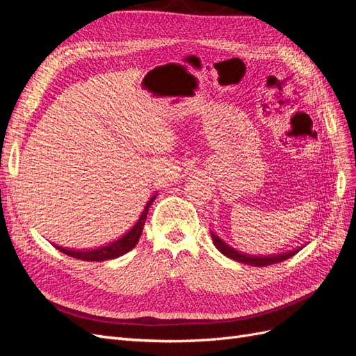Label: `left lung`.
Instances as JSON below:
<instances>
[{
	"label": "left lung",
	"mask_w": 356,
	"mask_h": 356,
	"mask_svg": "<svg viewBox=\"0 0 356 356\" xmlns=\"http://www.w3.org/2000/svg\"><path fill=\"white\" fill-rule=\"evenodd\" d=\"M211 236H212V241H213V245L217 250L224 254L225 257L232 258V260H236L239 263H245V264H251V266H258V267H263V266H268V264H275V263H281L284 260H288L289 257L296 255L301 248L298 246L297 250H293V251H286V252H282V254H275V255H250V254H243L241 251L236 250V248H232L230 245L225 243L220 236H217L215 233L211 232Z\"/></svg>",
	"instance_id": "1"
}]
</instances>
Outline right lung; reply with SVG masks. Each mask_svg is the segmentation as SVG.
<instances>
[{"label":"right lung","mask_w":356,"mask_h":356,"mask_svg":"<svg viewBox=\"0 0 356 356\" xmlns=\"http://www.w3.org/2000/svg\"><path fill=\"white\" fill-rule=\"evenodd\" d=\"M154 199H156V196H153L152 199L147 202V204L144 207V211L141 213V217H139L136 224L123 236V238H120L118 241H115L110 245H106V246L98 248V250H92V251H74V250H65V248H60V246H56V250H59L60 252L67 254L72 258H77V260H84V261L113 260V258H117V257H120V255L129 252L132 250V248L136 246L139 238H141L148 209H149V207H152V203L154 202Z\"/></svg>","instance_id":"add662e5"}]
</instances>
